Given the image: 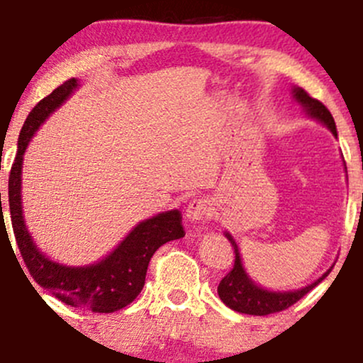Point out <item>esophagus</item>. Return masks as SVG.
I'll list each match as a JSON object with an SVG mask.
<instances>
[{"label": "esophagus", "mask_w": 363, "mask_h": 363, "mask_svg": "<svg viewBox=\"0 0 363 363\" xmlns=\"http://www.w3.org/2000/svg\"><path fill=\"white\" fill-rule=\"evenodd\" d=\"M212 216V203L207 199H193L186 207V218L189 221H202Z\"/></svg>", "instance_id": "obj_1"}]
</instances>
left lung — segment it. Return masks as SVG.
Segmentation results:
<instances>
[{"mask_svg":"<svg viewBox=\"0 0 363 363\" xmlns=\"http://www.w3.org/2000/svg\"><path fill=\"white\" fill-rule=\"evenodd\" d=\"M294 96L295 100L302 105L303 111L309 113L311 117L320 121V123H323L325 126L337 137L334 117H332L330 111H328L321 101L309 96L302 87H294ZM225 235L226 239L230 240V244H232L233 252H235V262H233V269L230 270V272L223 277L221 283H219L218 294L219 298H221L230 309L237 311V313L252 314V316H267V314L279 313V311L288 309V307L294 306L295 302H298L303 295L309 294L318 283H321V281L330 274V270H328V272H325L320 279L307 284L306 288H300V290L269 291L265 290V288L258 286L255 281H251V277L247 276L246 270H244L242 267V259H240V252L235 240H233V237L230 235L228 232H226Z\"/></svg>","mask_w":363,"mask_h":363,"instance_id":"1","label":"left lung"}]
</instances>
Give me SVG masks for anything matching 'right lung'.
Instances as JSON below:
<instances>
[{
  "label": "right lung",
  "instance_id": "right-lung-1",
  "mask_svg": "<svg viewBox=\"0 0 363 363\" xmlns=\"http://www.w3.org/2000/svg\"><path fill=\"white\" fill-rule=\"evenodd\" d=\"M77 86H79L77 79L67 80L60 87H56L49 96L38 101V105L29 112L21 130L17 155L9 177L10 218H12L13 235H16L21 256L33 279L40 286L49 290L56 298L72 307H82L93 313H113L137 298V295L144 288L145 274H147L152 255L163 244L184 237V228H182V216L177 208L161 212L158 216H152L151 219L138 223L111 255L105 256L101 262L87 267L61 265L47 258L35 246L24 225L23 202H21V174H23L24 151L40 124L67 100L73 89H77ZM3 221L5 219H1V225Z\"/></svg>",
  "mask_w": 363,
  "mask_h": 363
}]
</instances>
